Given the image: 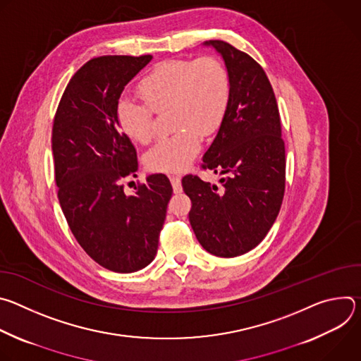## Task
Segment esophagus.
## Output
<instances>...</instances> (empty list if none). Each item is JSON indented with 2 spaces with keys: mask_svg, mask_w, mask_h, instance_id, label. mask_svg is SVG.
I'll return each instance as SVG.
<instances>
[{
  "mask_svg": "<svg viewBox=\"0 0 361 361\" xmlns=\"http://www.w3.org/2000/svg\"><path fill=\"white\" fill-rule=\"evenodd\" d=\"M170 181H171L174 192H181L183 191V188H181V178L178 176H171Z\"/></svg>",
  "mask_w": 361,
  "mask_h": 361,
  "instance_id": "1",
  "label": "esophagus"
}]
</instances>
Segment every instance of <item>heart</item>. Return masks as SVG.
I'll return each instance as SVG.
<instances>
[{
  "label": "heart",
  "mask_w": 361,
  "mask_h": 361,
  "mask_svg": "<svg viewBox=\"0 0 361 361\" xmlns=\"http://www.w3.org/2000/svg\"><path fill=\"white\" fill-rule=\"evenodd\" d=\"M145 104L130 97L117 102V123L133 141L145 144L152 137V111L170 109L173 135L160 138L145 156L152 171L185 170L201 147V135H210L223 123L231 97L226 66L213 57L169 60L154 67L140 82Z\"/></svg>",
  "instance_id": "b5f03b06"
}]
</instances>
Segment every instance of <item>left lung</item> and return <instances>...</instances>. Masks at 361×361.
<instances>
[{
	"label": "left lung",
	"instance_id": "left-lung-1",
	"mask_svg": "<svg viewBox=\"0 0 361 361\" xmlns=\"http://www.w3.org/2000/svg\"><path fill=\"white\" fill-rule=\"evenodd\" d=\"M221 56L231 81L228 110L202 169L227 174L221 187L197 176L181 180L192 207L198 243L217 257H237L259 245L274 224L286 188V148L273 87L248 54L220 39L205 41Z\"/></svg>",
	"mask_w": 361,
	"mask_h": 361
}]
</instances>
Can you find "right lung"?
<instances>
[{
    "label": "right lung",
    "mask_w": 361,
    "mask_h": 361,
    "mask_svg": "<svg viewBox=\"0 0 361 361\" xmlns=\"http://www.w3.org/2000/svg\"><path fill=\"white\" fill-rule=\"evenodd\" d=\"M152 56H104L70 80L53 126L59 200L78 244L116 273L147 267L157 254L173 194L164 174H151L127 195L121 180L138 170L137 151L117 123L124 87Z\"/></svg>",
    "instance_id": "add662e5"
}]
</instances>
